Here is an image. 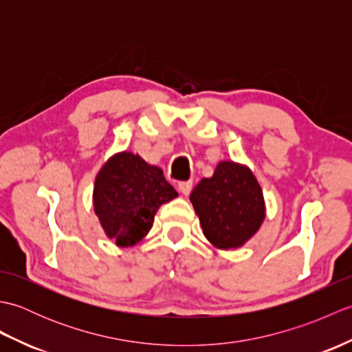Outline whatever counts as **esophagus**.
<instances>
[{"label": "esophagus", "mask_w": 352, "mask_h": 352, "mask_svg": "<svg viewBox=\"0 0 352 352\" xmlns=\"http://www.w3.org/2000/svg\"><path fill=\"white\" fill-rule=\"evenodd\" d=\"M178 190H180L183 195H189L192 190V182H180L178 183Z\"/></svg>", "instance_id": "obj_1"}]
</instances>
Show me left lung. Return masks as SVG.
<instances>
[{
	"mask_svg": "<svg viewBox=\"0 0 352 352\" xmlns=\"http://www.w3.org/2000/svg\"><path fill=\"white\" fill-rule=\"evenodd\" d=\"M206 239L218 250L241 248L266 218L263 190L245 164L223 160L190 193Z\"/></svg>",
	"mask_w": 352,
	"mask_h": 352,
	"instance_id": "8db88e82",
	"label": "left lung"
}]
</instances>
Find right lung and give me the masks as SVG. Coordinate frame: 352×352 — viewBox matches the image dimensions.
<instances>
[{
  "instance_id": "right-lung-1",
  "label": "right lung",
  "mask_w": 352,
  "mask_h": 352,
  "mask_svg": "<svg viewBox=\"0 0 352 352\" xmlns=\"http://www.w3.org/2000/svg\"><path fill=\"white\" fill-rule=\"evenodd\" d=\"M177 197L159 166L139 154L121 151L96 174L92 201L106 236L129 248L149 233L159 207Z\"/></svg>"
}]
</instances>
